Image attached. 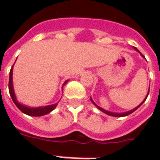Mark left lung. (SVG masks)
<instances>
[{
  "label": "left lung",
  "mask_w": 160,
  "mask_h": 160,
  "mask_svg": "<svg viewBox=\"0 0 160 160\" xmlns=\"http://www.w3.org/2000/svg\"><path fill=\"white\" fill-rule=\"evenodd\" d=\"M134 49H135V51H138V52H139V53L140 54V55H141V56H142V57H144V55H142V54L140 53V52H139V50H138V49H137V48H135V47H134ZM149 91H148V94H147V96H146V97H145V98H144V100H143V101H142V102L140 103V104H139V105H138V106H137V107H135V108H134V109H131V110H129V111H127V112H124V113H114V112H110V111H108V110H105V109H102V108H101V107H100V106H99V105H96V104H95V103L94 102V101H93L92 98H91V97H90V100H91V102H92L93 104H94V105H95V106L97 107L98 109H100V111H102L103 113H105V114H108V115H110V116H114V117H124V116H127V115H129V114H132V113H133V112H134V111H135V110H136V109H138V108H139V107L141 106V105H143V103H144V101H145V100H146L147 97H148V95H149Z\"/></svg>",
  "instance_id": "left-lung-1"
}]
</instances>
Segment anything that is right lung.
<instances>
[{
  "instance_id": "add662e5",
  "label": "right lung",
  "mask_w": 160,
  "mask_h": 160,
  "mask_svg": "<svg viewBox=\"0 0 160 160\" xmlns=\"http://www.w3.org/2000/svg\"><path fill=\"white\" fill-rule=\"evenodd\" d=\"M12 74H13V66L11 67V71H10V77H9V92L11 95V97L15 103V105L17 106L20 110L22 113L30 115V116H42V115H46V114L51 113L55 107L57 106V104H54V105H46V106H41V107H29L26 105H21V103L18 102V100L16 99V95H15V91H14L13 88V82H12ZM68 82V80H65V83L63 85H65Z\"/></svg>"
}]
</instances>
